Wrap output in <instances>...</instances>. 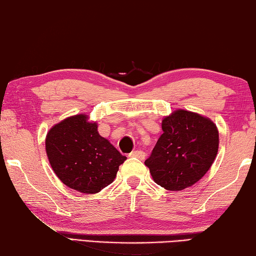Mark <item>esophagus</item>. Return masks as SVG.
Returning a JSON list of instances; mask_svg holds the SVG:
<instances>
[{"label": "esophagus", "instance_id": "obj_1", "mask_svg": "<svg viewBox=\"0 0 256 256\" xmlns=\"http://www.w3.org/2000/svg\"><path fill=\"white\" fill-rule=\"evenodd\" d=\"M129 156L130 158H140V160L143 161L145 158V153L143 152V150H134V152H132L130 154H129Z\"/></svg>", "mask_w": 256, "mask_h": 256}]
</instances>
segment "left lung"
<instances>
[{
    "label": "left lung",
    "instance_id": "8db88e82",
    "mask_svg": "<svg viewBox=\"0 0 256 256\" xmlns=\"http://www.w3.org/2000/svg\"><path fill=\"white\" fill-rule=\"evenodd\" d=\"M163 134L145 161L152 178L166 190H182L204 177L219 150L213 121L187 110H174L162 120Z\"/></svg>",
    "mask_w": 256,
    "mask_h": 256
}]
</instances>
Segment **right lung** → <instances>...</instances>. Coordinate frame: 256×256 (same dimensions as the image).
Returning <instances> with one entry per match:
<instances>
[{
    "label": "right lung",
    "mask_w": 256,
    "mask_h": 256,
    "mask_svg": "<svg viewBox=\"0 0 256 256\" xmlns=\"http://www.w3.org/2000/svg\"><path fill=\"white\" fill-rule=\"evenodd\" d=\"M45 150L58 178L71 190L96 194L114 180L126 160L85 113L71 116L46 134Z\"/></svg>",
    "instance_id": "1"
}]
</instances>
